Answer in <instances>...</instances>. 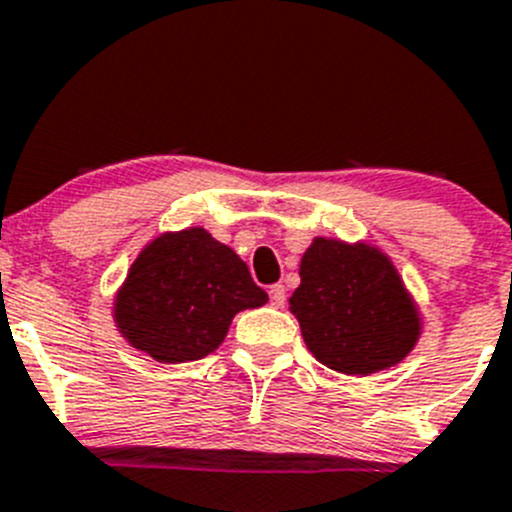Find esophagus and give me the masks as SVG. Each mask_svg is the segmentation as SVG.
<instances>
[{"label": "esophagus", "mask_w": 512, "mask_h": 512, "mask_svg": "<svg viewBox=\"0 0 512 512\" xmlns=\"http://www.w3.org/2000/svg\"><path fill=\"white\" fill-rule=\"evenodd\" d=\"M270 303L275 305V308H283V305H285V288H283V285H272V288H270Z\"/></svg>", "instance_id": "1"}]
</instances>
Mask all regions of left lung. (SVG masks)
Returning a JSON list of instances; mask_svg holds the SVG:
<instances>
[{"label":"left lung","mask_w":512,"mask_h":512,"mask_svg":"<svg viewBox=\"0 0 512 512\" xmlns=\"http://www.w3.org/2000/svg\"><path fill=\"white\" fill-rule=\"evenodd\" d=\"M290 313L323 366L371 376L401 364L422 336V315L389 255L369 242L315 237L300 257Z\"/></svg>","instance_id":"left-lung-1"}]
</instances>
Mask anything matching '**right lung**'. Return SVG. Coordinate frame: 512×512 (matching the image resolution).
Instances as JSON below:
<instances>
[{
  "label": "right lung",
  "mask_w": 512,
  "mask_h": 512,
  "mask_svg": "<svg viewBox=\"0 0 512 512\" xmlns=\"http://www.w3.org/2000/svg\"><path fill=\"white\" fill-rule=\"evenodd\" d=\"M265 303L267 293L232 247L204 227H186L138 252L113 300V321L159 364H184L217 351L234 315Z\"/></svg>",
  "instance_id": "obj_1"
}]
</instances>
